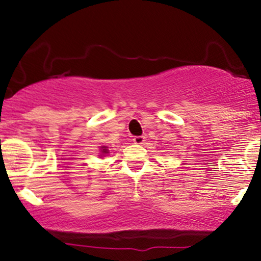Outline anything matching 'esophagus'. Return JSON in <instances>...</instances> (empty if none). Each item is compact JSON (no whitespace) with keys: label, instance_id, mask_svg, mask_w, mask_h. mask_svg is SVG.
<instances>
[{"label":"esophagus","instance_id":"34e87169","mask_svg":"<svg viewBox=\"0 0 261 261\" xmlns=\"http://www.w3.org/2000/svg\"><path fill=\"white\" fill-rule=\"evenodd\" d=\"M133 141L135 142V144L141 145V144H144L145 137H142V135H139V137H134V138H133Z\"/></svg>","mask_w":261,"mask_h":261}]
</instances>
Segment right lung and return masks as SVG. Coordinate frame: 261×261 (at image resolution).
Masks as SVG:
<instances>
[{
	"label": "right lung",
	"mask_w": 261,
	"mask_h": 261,
	"mask_svg": "<svg viewBox=\"0 0 261 261\" xmlns=\"http://www.w3.org/2000/svg\"><path fill=\"white\" fill-rule=\"evenodd\" d=\"M102 152H103V153H108V151H107V148H106V147H103V149H102Z\"/></svg>",
	"instance_id": "1"
}]
</instances>
